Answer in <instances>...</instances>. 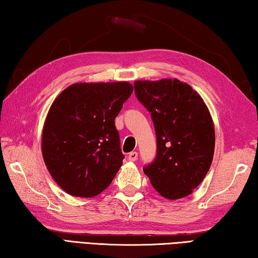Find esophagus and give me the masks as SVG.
<instances>
[{
	"mask_svg": "<svg viewBox=\"0 0 258 258\" xmlns=\"http://www.w3.org/2000/svg\"><path fill=\"white\" fill-rule=\"evenodd\" d=\"M128 158H129V160H131V162H136V160L138 159V153L137 152H131L128 155Z\"/></svg>",
	"mask_w": 258,
	"mask_h": 258,
	"instance_id": "esophagus-1",
	"label": "esophagus"
}]
</instances>
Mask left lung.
Masks as SVG:
<instances>
[{
	"label": "left lung",
	"mask_w": 258,
	"mask_h": 258,
	"mask_svg": "<svg viewBox=\"0 0 258 258\" xmlns=\"http://www.w3.org/2000/svg\"><path fill=\"white\" fill-rule=\"evenodd\" d=\"M135 93L156 133V157L144 173L164 198L188 196L206 177L215 153V127L206 103L176 79L136 81Z\"/></svg>",
	"instance_id": "1"
}]
</instances>
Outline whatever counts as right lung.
Masks as SVG:
<instances>
[{
  "label": "right lung",
  "instance_id": "add662e5",
  "mask_svg": "<svg viewBox=\"0 0 258 258\" xmlns=\"http://www.w3.org/2000/svg\"><path fill=\"white\" fill-rule=\"evenodd\" d=\"M134 87L128 82L76 83L57 96L42 131V156L52 178L74 197L108 187L124 158L114 119Z\"/></svg>",
  "mask_w": 258,
  "mask_h": 258
}]
</instances>
